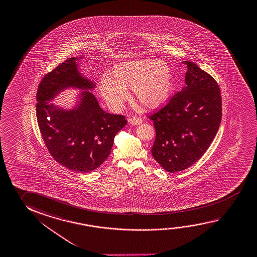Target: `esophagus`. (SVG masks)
<instances>
[{"label": "esophagus", "instance_id": "esophagus-1", "mask_svg": "<svg viewBox=\"0 0 257 257\" xmlns=\"http://www.w3.org/2000/svg\"><path fill=\"white\" fill-rule=\"evenodd\" d=\"M129 122L133 125H138V124L143 122V120H142V118L138 117V116H134V117L129 119Z\"/></svg>", "mask_w": 257, "mask_h": 257}]
</instances>
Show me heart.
<instances>
[{
	"mask_svg": "<svg viewBox=\"0 0 257 257\" xmlns=\"http://www.w3.org/2000/svg\"><path fill=\"white\" fill-rule=\"evenodd\" d=\"M133 88L138 101L149 108L165 105L172 91V76L167 63L154 59L133 60L118 63L102 80V97L113 109H117Z\"/></svg>",
	"mask_w": 257,
	"mask_h": 257,
	"instance_id": "heart-1",
	"label": "heart"
}]
</instances>
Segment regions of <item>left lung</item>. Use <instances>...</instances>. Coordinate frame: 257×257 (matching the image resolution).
Masks as SVG:
<instances>
[{
    "label": "left lung",
    "mask_w": 257,
    "mask_h": 257,
    "mask_svg": "<svg viewBox=\"0 0 257 257\" xmlns=\"http://www.w3.org/2000/svg\"><path fill=\"white\" fill-rule=\"evenodd\" d=\"M184 63L187 65L186 86L149 116L156 131L152 156L171 173L188 169L202 158L214 139L222 116L217 81L195 63Z\"/></svg>",
    "instance_id": "left-lung-1"
}]
</instances>
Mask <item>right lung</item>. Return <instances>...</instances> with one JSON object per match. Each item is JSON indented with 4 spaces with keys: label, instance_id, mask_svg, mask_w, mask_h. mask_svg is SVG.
Here are the masks:
<instances>
[{
    "label": "right lung",
    "instance_id": "add662e5",
    "mask_svg": "<svg viewBox=\"0 0 257 257\" xmlns=\"http://www.w3.org/2000/svg\"><path fill=\"white\" fill-rule=\"evenodd\" d=\"M72 57L44 76L37 92L38 127L50 155L76 172H90L109 156L114 136L127 123L122 114L106 113L88 90L95 84L80 75ZM85 91L73 110H62L48 101L64 88Z\"/></svg>",
    "mask_w": 257,
    "mask_h": 257
}]
</instances>
